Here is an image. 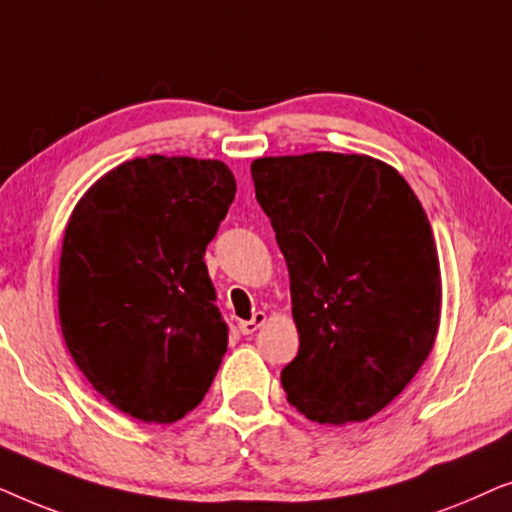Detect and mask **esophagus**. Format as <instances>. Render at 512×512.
Listing matches in <instances>:
<instances>
[{
	"mask_svg": "<svg viewBox=\"0 0 512 512\" xmlns=\"http://www.w3.org/2000/svg\"><path fill=\"white\" fill-rule=\"evenodd\" d=\"M265 324V312H254V317H251L249 321H240V333L242 335H251L254 331H258Z\"/></svg>",
	"mask_w": 512,
	"mask_h": 512,
	"instance_id": "34e87169",
	"label": "esophagus"
}]
</instances>
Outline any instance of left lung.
I'll return each instance as SVG.
<instances>
[{
	"label": "left lung",
	"instance_id": "8db88e82",
	"mask_svg": "<svg viewBox=\"0 0 512 512\" xmlns=\"http://www.w3.org/2000/svg\"><path fill=\"white\" fill-rule=\"evenodd\" d=\"M251 179L289 265L300 335L282 387L312 422H363L436 342L440 268L422 202L394 167L356 153L258 158Z\"/></svg>",
	"mask_w": 512,
	"mask_h": 512
}]
</instances>
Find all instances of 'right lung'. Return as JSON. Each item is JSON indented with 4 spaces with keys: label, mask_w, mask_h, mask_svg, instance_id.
Returning a JSON list of instances; mask_svg holds the SVG:
<instances>
[{
    "label": "right lung",
    "mask_w": 512,
    "mask_h": 512,
    "mask_svg": "<svg viewBox=\"0 0 512 512\" xmlns=\"http://www.w3.org/2000/svg\"><path fill=\"white\" fill-rule=\"evenodd\" d=\"M235 198L221 160L135 158L76 205L60 258L67 349L97 394L142 422L191 412L228 349L205 265Z\"/></svg>",
    "instance_id": "right-lung-1"
}]
</instances>
